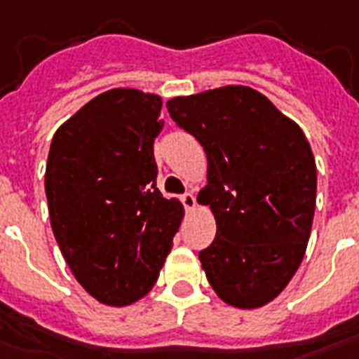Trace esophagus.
I'll list each match as a JSON object with an SVG mask.
<instances>
[{
  "label": "esophagus",
  "mask_w": 359,
  "mask_h": 359,
  "mask_svg": "<svg viewBox=\"0 0 359 359\" xmlns=\"http://www.w3.org/2000/svg\"><path fill=\"white\" fill-rule=\"evenodd\" d=\"M180 201H182V205H184L186 210L196 209V198H194L191 194H184V196H180Z\"/></svg>",
  "instance_id": "1"
}]
</instances>
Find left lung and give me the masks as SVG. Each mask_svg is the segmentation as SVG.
Returning <instances> with one entry per match:
<instances>
[{
  "instance_id": "8db88e82",
  "label": "left lung",
  "mask_w": 359,
  "mask_h": 359,
  "mask_svg": "<svg viewBox=\"0 0 359 359\" xmlns=\"http://www.w3.org/2000/svg\"><path fill=\"white\" fill-rule=\"evenodd\" d=\"M168 111L207 154L198 194L216 220L199 252L207 280L231 307H264L292 280L311 237L316 161L307 137L248 86L177 95Z\"/></svg>"
}]
</instances>
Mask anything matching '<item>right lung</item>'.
<instances>
[{"label": "right lung", "mask_w": 359, "mask_h": 359, "mask_svg": "<svg viewBox=\"0 0 359 359\" xmlns=\"http://www.w3.org/2000/svg\"><path fill=\"white\" fill-rule=\"evenodd\" d=\"M161 97L113 88L81 107L52 137L45 171L50 226L82 288L126 307L158 280L184 216L156 188Z\"/></svg>", "instance_id": "1"}]
</instances>
